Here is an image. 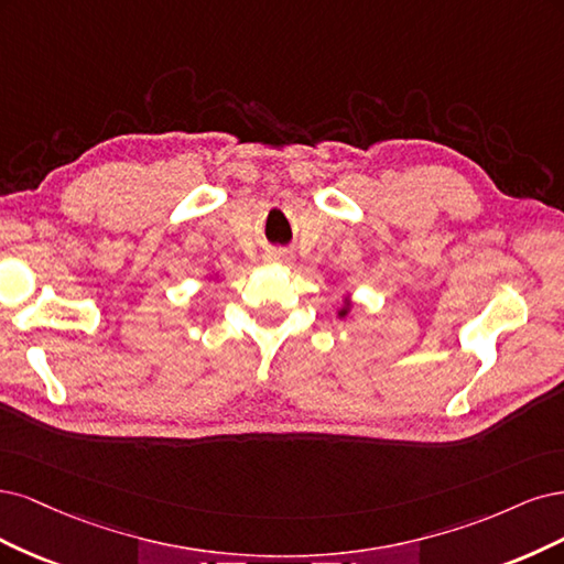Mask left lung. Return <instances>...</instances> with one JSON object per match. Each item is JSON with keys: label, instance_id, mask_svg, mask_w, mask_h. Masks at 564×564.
I'll return each mask as SVG.
<instances>
[{"label": "left lung", "instance_id": "left-lung-1", "mask_svg": "<svg viewBox=\"0 0 564 564\" xmlns=\"http://www.w3.org/2000/svg\"><path fill=\"white\" fill-rule=\"evenodd\" d=\"M344 314H347V308H344V312H341V316H344Z\"/></svg>", "mask_w": 564, "mask_h": 564}]
</instances>
